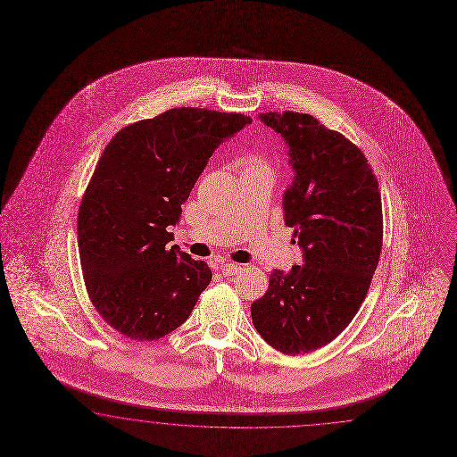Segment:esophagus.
Instances as JSON below:
<instances>
[{
  "label": "esophagus",
  "instance_id": "34e87169",
  "mask_svg": "<svg viewBox=\"0 0 457 457\" xmlns=\"http://www.w3.org/2000/svg\"><path fill=\"white\" fill-rule=\"evenodd\" d=\"M222 276H235L236 272L241 271V264H235V262H224L220 266Z\"/></svg>",
  "mask_w": 457,
  "mask_h": 457
}]
</instances>
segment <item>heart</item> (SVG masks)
Masks as SVG:
<instances>
[{
  "label": "heart",
  "instance_id": "heart-1",
  "mask_svg": "<svg viewBox=\"0 0 457 457\" xmlns=\"http://www.w3.org/2000/svg\"><path fill=\"white\" fill-rule=\"evenodd\" d=\"M247 164H249V166H247V170H249V168H261V166H264V168H266V164H264L262 161L258 160V158H251Z\"/></svg>",
  "mask_w": 457,
  "mask_h": 457
}]
</instances>
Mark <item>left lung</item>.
I'll use <instances>...</instances> for the list:
<instances>
[{
    "label": "left lung",
    "instance_id": "1",
    "mask_svg": "<svg viewBox=\"0 0 457 457\" xmlns=\"http://www.w3.org/2000/svg\"><path fill=\"white\" fill-rule=\"evenodd\" d=\"M283 136L295 179L284 191V222L295 228L303 264L274 270L251 304L256 331L284 354L331 343L356 316L383 247L378 179L362 151L303 112H261Z\"/></svg>",
    "mask_w": 457,
    "mask_h": 457
}]
</instances>
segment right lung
<instances>
[{
  "mask_svg": "<svg viewBox=\"0 0 457 457\" xmlns=\"http://www.w3.org/2000/svg\"><path fill=\"white\" fill-rule=\"evenodd\" d=\"M251 118L174 108L129 124L99 158L78 212V246L87 296L101 318L135 341L179 328L212 272L168 246L181 204L214 149Z\"/></svg>",
  "mask_w": 457,
  "mask_h": 457,
  "instance_id": "right-lung-1",
  "label": "right lung"
}]
</instances>
